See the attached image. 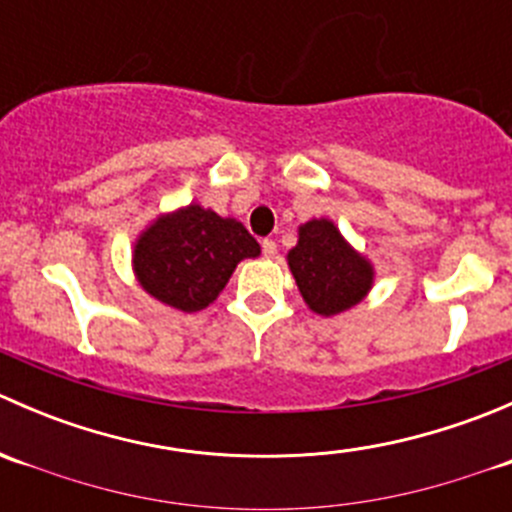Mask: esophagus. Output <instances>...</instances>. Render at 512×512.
Wrapping results in <instances>:
<instances>
[{"label":"esophagus","mask_w":512,"mask_h":512,"mask_svg":"<svg viewBox=\"0 0 512 512\" xmlns=\"http://www.w3.org/2000/svg\"><path fill=\"white\" fill-rule=\"evenodd\" d=\"M262 252H265V257H275L277 255V242L275 240H262Z\"/></svg>","instance_id":"34e87169"}]
</instances>
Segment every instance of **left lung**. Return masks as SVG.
Segmentation results:
<instances>
[{"label": "left lung", "mask_w": 512, "mask_h": 512, "mask_svg": "<svg viewBox=\"0 0 512 512\" xmlns=\"http://www.w3.org/2000/svg\"><path fill=\"white\" fill-rule=\"evenodd\" d=\"M287 260L304 302L324 317L361 302L374 277L369 262L356 255L329 220L299 227V242Z\"/></svg>", "instance_id": "1"}]
</instances>
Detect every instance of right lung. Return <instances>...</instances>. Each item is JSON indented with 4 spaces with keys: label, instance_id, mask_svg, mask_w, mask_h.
Listing matches in <instances>:
<instances>
[{
    "label": "right lung",
    "instance_id": "1",
    "mask_svg": "<svg viewBox=\"0 0 512 512\" xmlns=\"http://www.w3.org/2000/svg\"><path fill=\"white\" fill-rule=\"evenodd\" d=\"M257 255L260 245L240 223L188 205L143 232L133 265L146 292L175 309L198 312L223 292L237 262Z\"/></svg>",
    "mask_w": 512,
    "mask_h": 512
}]
</instances>
